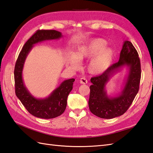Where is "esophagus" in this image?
<instances>
[{
    "instance_id": "obj_1",
    "label": "esophagus",
    "mask_w": 153,
    "mask_h": 153,
    "mask_svg": "<svg viewBox=\"0 0 153 153\" xmlns=\"http://www.w3.org/2000/svg\"><path fill=\"white\" fill-rule=\"evenodd\" d=\"M80 83L82 84H86L87 83V80L85 78V77H82V78L80 79Z\"/></svg>"
}]
</instances>
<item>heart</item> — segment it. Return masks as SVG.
Here are the masks:
<instances>
[{
    "mask_svg": "<svg viewBox=\"0 0 153 153\" xmlns=\"http://www.w3.org/2000/svg\"><path fill=\"white\" fill-rule=\"evenodd\" d=\"M107 42L102 38L91 39L77 48L76 54H71L68 59V64L74 70L80 68V61L89 60L87 70L93 75L105 72L111 66L114 59V51L106 47Z\"/></svg>",
    "mask_w": 153,
    "mask_h": 153,
    "instance_id": "b5f03b06",
    "label": "heart"
}]
</instances>
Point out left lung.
Here are the masks:
<instances>
[{"instance_id": "8db88e82", "label": "left lung", "mask_w": 153, "mask_h": 153, "mask_svg": "<svg viewBox=\"0 0 153 153\" xmlns=\"http://www.w3.org/2000/svg\"><path fill=\"white\" fill-rule=\"evenodd\" d=\"M128 68V76L121 92L116 97L107 95L105 85L109 79L123 67ZM141 63L139 54L129 41L123 42L119 61L103 74L91 79L89 107L93 114L105 119H112L123 114L139 91L141 79Z\"/></svg>"}]
</instances>
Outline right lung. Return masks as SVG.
<instances>
[{
	"instance_id": "add662e5",
	"label": "right lung",
	"mask_w": 153,
	"mask_h": 153,
	"mask_svg": "<svg viewBox=\"0 0 153 153\" xmlns=\"http://www.w3.org/2000/svg\"><path fill=\"white\" fill-rule=\"evenodd\" d=\"M62 33L56 30H38L23 47L16 60L14 68L15 92L22 105L31 114L39 118L51 119L60 116L67 105V98L73 89L74 78L64 81L51 95L45 99L35 98L24 85L22 71L25 59L35 44L40 42L59 39Z\"/></svg>"
}]
</instances>
